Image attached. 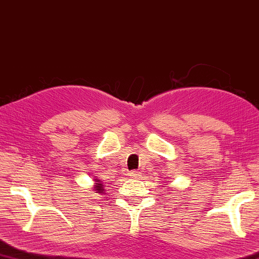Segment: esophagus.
<instances>
[{"label": "esophagus", "mask_w": 259, "mask_h": 259, "mask_svg": "<svg viewBox=\"0 0 259 259\" xmlns=\"http://www.w3.org/2000/svg\"><path fill=\"white\" fill-rule=\"evenodd\" d=\"M140 177H141V173L137 171H134L130 173V178H133V179H137V178H140Z\"/></svg>", "instance_id": "obj_1"}]
</instances>
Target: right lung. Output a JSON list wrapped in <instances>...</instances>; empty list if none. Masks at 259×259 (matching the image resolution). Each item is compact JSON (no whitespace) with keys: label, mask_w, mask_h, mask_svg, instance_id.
Wrapping results in <instances>:
<instances>
[{"label":"right lung","mask_w":259,"mask_h":259,"mask_svg":"<svg viewBox=\"0 0 259 259\" xmlns=\"http://www.w3.org/2000/svg\"><path fill=\"white\" fill-rule=\"evenodd\" d=\"M94 181H95V185L92 187V191H94V193H99V194H101V193H103V191H105L102 180L94 179Z\"/></svg>","instance_id":"right-lung-1"}]
</instances>
